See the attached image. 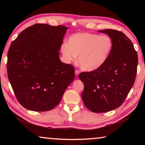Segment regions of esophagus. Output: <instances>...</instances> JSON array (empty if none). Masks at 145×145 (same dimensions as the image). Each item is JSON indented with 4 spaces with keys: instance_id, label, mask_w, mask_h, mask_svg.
Masks as SVG:
<instances>
[{
    "instance_id": "obj_1",
    "label": "esophagus",
    "mask_w": 145,
    "mask_h": 145,
    "mask_svg": "<svg viewBox=\"0 0 145 145\" xmlns=\"http://www.w3.org/2000/svg\"><path fill=\"white\" fill-rule=\"evenodd\" d=\"M75 75L77 76L80 73V71L78 70H75Z\"/></svg>"
}]
</instances>
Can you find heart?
Returning a JSON list of instances; mask_svg holds the SVG:
<instances>
[{
  "instance_id": "1",
  "label": "heart",
  "mask_w": 145,
  "mask_h": 145,
  "mask_svg": "<svg viewBox=\"0 0 145 145\" xmlns=\"http://www.w3.org/2000/svg\"><path fill=\"white\" fill-rule=\"evenodd\" d=\"M113 46L112 39L107 35L91 33H80L70 36L68 43L61 46L63 60L69 63L78 56V63L83 70H96L102 67L111 54Z\"/></svg>"
}]
</instances>
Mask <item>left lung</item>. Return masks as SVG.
I'll list each match as a JSON object with an SVG mask.
<instances>
[{"label":"left lung","mask_w":145,"mask_h":145,"mask_svg":"<svg viewBox=\"0 0 145 145\" xmlns=\"http://www.w3.org/2000/svg\"><path fill=\"white\" fill-rule=\"evenodd\" d=\"M113 42L112 51L104 65L96 70L82 72L78 78L84 85L83 102L94 112L112 111L121 105L136 79L137 54L130 39L121 32L106 29Z\"/></svg>","instance_id":"8db88e82"}]
</instances>
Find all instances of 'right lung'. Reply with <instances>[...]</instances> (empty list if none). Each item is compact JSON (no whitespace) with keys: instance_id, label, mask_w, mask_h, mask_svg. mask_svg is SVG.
<instances>
[{"instance_id":"1","label":"right lung","mask_w":145,"mask_h":145,"mask_svg":"<svg viewBox=\"0 0 145 145\" xmlns=\"http://www.w3.org/2000/svg\"><path fill=\"white\" fill-rule=\"evenodd\" d=\"M68 29L63 25L36 24L11 43L8 52V77L17 100L33 111H47L60 102L75 77L72 65L59 59Z\"/></svg>"}]
</instances>
